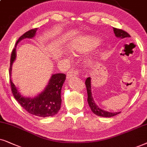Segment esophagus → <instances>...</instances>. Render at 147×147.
Wrapping results in <instances>:
<instances>
[{
  "label": "esophagus",
  "mask_w": 147,
  "mask_h": 147,
  "mask_svg": "<svg viewBox=\"0 0 147 147\" xmlns=\"http://www.w3.org/2000/svg\"><path fill=\"white\" fill-rule=\"evenodd\" d=\"M78 75H79V72H78V70L70 69L69 71L67 72L66 77H67V79H70V78H71V77H77Z\"/></svg>",
  "instance_id": "esophagus-1"
}]
</instances>
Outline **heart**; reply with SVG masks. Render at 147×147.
Masks as SVG:
<instances>
[{"mask_svg": "<svg viewBox=\"0 0 147 147\" xmlns=\"http://www.w3.org/2000/svg\"><path fill=\"white\" fill-rule=\"evenodd\" d=\"M98 43V40L95 37H85L81 38L73 41L69 46H68V51L74 54H81L87 52L96 46Z\"/></svg>", "mask_w": 147, "mask_h": 147, "instance_id": "1", "label": "heart"}]
</instances>
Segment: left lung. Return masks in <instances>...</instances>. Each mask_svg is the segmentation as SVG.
<instances>
[{"label": "left lung", "mask_w": 147, "mask_h": 147, "mask_svg": "<svg viewBox=\"0 0 147 147\" xmlns=\"http://www.w3.org/2000/svg\"><path fill=\"white\" fill-rule=\"evenodd\" d=\"M113 31H114L115 36L117 38L120 39H126L128 38H130V36L129 35L126 31H125L122 29L113 28ZM91 78L88 77L85 81V85L87 87V101L89 103V105L91 108V111L95 113L97 116H101V117H107V118H109V117H112L116 116V115L118 114L120 112H109V111L103 110L100 107H99L97 105L95 104V101H94L93 99V95H92L91 93Z\"/></svg>", "instance_id": "left-lung-1"}]
</instances>
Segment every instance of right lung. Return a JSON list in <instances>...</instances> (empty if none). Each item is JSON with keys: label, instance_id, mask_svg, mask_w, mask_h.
<instances>
[{"label": "right lung", "instance_id": "right-lung-1", "mask_svg": "<svg viewBox=\"0 0 147 147\" xmlns=\"http://www.w3.org/2000/svg\"><path fill=\"white\" fill-rule=\"evenodd\" d=\"M37 29V28L31 29L23 34L17 41L15 48L17 44L23 39L34 38ZM15 48L13 49L11 53L9 68L10 83L13 96L19 104L31 114L42 118L54 116L58 112L61 106V89L66 79L65 74L57 73L52 75L46 89L38 96L34 98L22 96L11 79V67L16 58Z\"/></svg>", "mask_w": 147, "mask_h": 147}]
</instances>
